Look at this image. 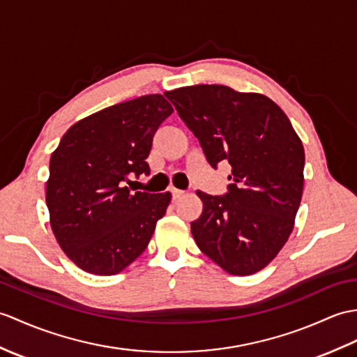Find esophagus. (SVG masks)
I'll list each match as a JSON object with an SVG mask.
<instances>
[{
  "mask_svg": "<svg viewBox=\"0 0 357 357\" xmlns=\"http://www.w3.org/2000/svg\"><path fill=\"white\" fill-rule=\"evenodd\" d=\"M170 193H172L173 201H178L181 196H184V192H182V190H178V188H172Z\"/></svg>",
  "mask_w": 357,
  "mask_h": 357,
  "instance_id": "esophagus-1",
  "label": "esophagus"
}]
</instances>
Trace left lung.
<instances>
[{
	"label": "left lung",
	"instance_id": "8db88e82",
	"mask_svg": "<svg viewBox=\"0 0 357 357\" xmlns=\"http://www.w3.org/2000/svg\"><path fill=\"white\" fill-rule=\"evenodd\" d=\"M164 96L211 167L231 165L225 195L197 192L204 210L192 233L199 250L234 275L263 269L292 233L304 184L301 139L280 106L261 94L196 85Z\"/></svg>",
	"mask_w": 357,
	"mask_h": 357
}]
</instances>
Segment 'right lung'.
<instances>
[{
	"label": "right lung",
	"instance_id": "add662e5",
	"mask_svg": "<svg viewBox=\"0 0 357 357\" xmlns=\"http://www.w3.org/2000/svg\"><path fill=\"white\" fill-rule=\"evenodd\" d=\"M173 112L161 94L119 103L66 130L50 160L47 206L63 252L80 269L114 275L143 254L170 193H132L151 175L155 132Z\"/></svg>",
	"mask_w": 357,
	"mask_h": 357
}]
</instances>
